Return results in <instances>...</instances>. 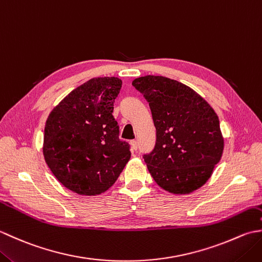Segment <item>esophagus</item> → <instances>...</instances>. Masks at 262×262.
<instances>
[{"instance_id":"obj_1","label":"esophagus","mask_w":262,"mask_h":262,"mask_svg":"<svg viewBox=\"0 0 262 262\" xmlns=\"http://www.w3.org/2000/svg\"><path fill=\"white\" fill-rule=\"evenodd\" d=\"M130 147H132V151H137V148H138L137 141H132L130 142Z\"/></svg>"}]
</instances>
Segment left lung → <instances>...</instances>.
I'll use <instances>...</instances> for the list:
<instances>
[{"label": "left lung", "mask_w": 262, "mask_h": 262, "mask_svg": "<svg viewBox=\"0 0 262 262\" xmlns=\"http://www.w3.org/2000/svg\"><path fill=\"white\" fill-rule=\"evenodd\" d=\"M149 104L157 143L144 161L158 185L174 194L203 187L224 149L219 116L206 100L182 83L146 75L133 81Z\"/></svg>", "instance_id": "left-lung-1"}]
</instances>
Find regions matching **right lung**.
Wrapping results in <instances>:
<instances>
[{
  "instance_id": "1",
  "label": "right lung",
  "mask_w": 262,
  "mask_h": 262,
  "mask_svg": "<svg viewBox=\"0 0 262 262\" xmlns=\"http://www.w3.org/2000/svg\"><path fill=\"white\" fill-rule=\"evenodd\" d=\"M122 82L93 77L71 91L49 114L42 153L55 178L71 191L97 196L118 179L130 159L113 116Z\"/></svg>"
}]
</instances>
